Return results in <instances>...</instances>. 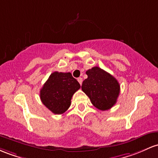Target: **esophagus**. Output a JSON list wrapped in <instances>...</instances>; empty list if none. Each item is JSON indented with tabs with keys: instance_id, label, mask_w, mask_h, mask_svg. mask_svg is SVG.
<instances>
[{
	"instance_id": "34e87169",
	"label": "esophagus",
	"mask_w": 158,
	"mask_h": 158,
	"mask_svg": "<svg viewBox=\"0 0 158 158\" xmlns=\"http://www.w3.org/2000/svg\"><path fill=\"white\" fill-rule=\"evenodd\" d=\"M77 80H78V82H79V84H80V85H82V78H81V77L78 78V79H77Z\"/></svg>"
}]
</instances>
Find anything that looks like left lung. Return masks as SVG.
<instances>
[{
  "label": "left lung",
  "mask_w": 158,
  "mask_h": 158,
  "mask_svg": "<svg viewBox=\"0 0 158 158\" xmlns=\"http://www.w3.org/2000/svg\"><path fill=\"white\" fill-rule=\"evenodd\" d=\"M88 78L82 82V90L98 110L112 108L117 102L120 85L114 76L98 67L86 71Z\"/></svg>",
  "instance_id": "left-lung-1"
}]
</instances>
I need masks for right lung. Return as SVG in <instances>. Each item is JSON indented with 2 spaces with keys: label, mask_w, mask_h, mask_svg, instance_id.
<instances>
[{
  "label": "right lung",
  "mask_w": 158,
  "mask_h": 158,
  "mask_svg": "<svg viewBox=\"0 0 158 158\" xmlns=\"http://www.w3.org/2000/svg\"><path fill=\"white\" fill-rule=\"evenodd\" d=\"M80 85L70 73H52L43 88L40 96L42 103L54 114L60 115L68 110L71 99Z\"/></svg>",
  "instance_id": "add662e5"
}]
</instances>
